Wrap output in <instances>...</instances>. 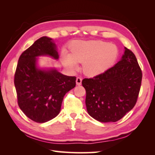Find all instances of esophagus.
<instances>
[{
    "label": "esophagus",
    "instance_id": "34e87169",
    "mask_svg": "<svg viewBox=\"0 0 155 155\" xmlns=\"http://www.w3.org/2000/svg\"><path fill=\"white\" fill-rule=\"evenodd\" d=\"M81 83H82V78L81 77H77V80H76V83H77V85H81Z\"/></svg>",
    "mask_w": 155,
    "mask_h": 155
}]
</instances>
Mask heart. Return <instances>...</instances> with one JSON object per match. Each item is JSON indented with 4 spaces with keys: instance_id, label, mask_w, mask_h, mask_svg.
I'll use <instances>...</instances> for the list:
<instances>
[{
    "instance_id": "heart-1",
    "label": "heart",
    "mask_w": 155,
    "mask_h": 155,
    "mask_svg": "<svg viewBox=\"0 0 155 155\" xmlns=\"http://www.w3.org/2000/svg\"><path fill=\"white\" fill-rule=\"evenodd\" d=\"M117 54L116 46L106 41H74L70 45L69 54L62 52L61 61L71 70L77 69V64H83V72L94 77L109 69L116 61Z\"/></svg>"
}]
</instances>
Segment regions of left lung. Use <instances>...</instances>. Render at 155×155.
Listing matches in <instances>:
<instances>
[{"label": "left lung", "instance_id": "left-lung-1", "mask_svg": "<svg viewBox=\"0 0 155 155\" xmlns=\"http://www.w3.org/2000/svg\"><path fill=\"white\" fill-rule=\"evenodd\" d=\"M121 59L103 74L84 78L89 115L101 122L122 118L137 103L142 72L133 52L124 48Z\"/></svg>", "mask_w": 155, "mask_h": 155}]
</instances>
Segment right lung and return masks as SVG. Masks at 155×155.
Listing matches in <instances>:
<instances>
[{
  "instance_id": "1",
  "label": "right lung",
  "mask_w": 155,
  "mask_h": 155,
  "mask_svg": "<svg viewBox=\"0 0 155 155\" xmlns=\"http://www.w3.org/2000/svg\"><path fill=\"white\" fill-rule=\"evenodd\" d=\"M59 59L56 44L48 37H41L21 54L14 76L18 104L33 121L44 123L59 114L65 94L76 86L75 77H68L55 68L40 69L37 57Z\"/></svg>"
}]
</instances>
